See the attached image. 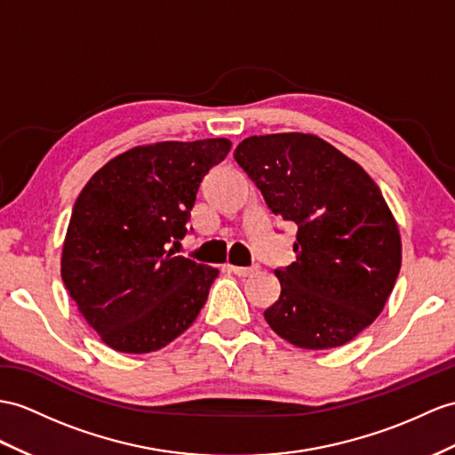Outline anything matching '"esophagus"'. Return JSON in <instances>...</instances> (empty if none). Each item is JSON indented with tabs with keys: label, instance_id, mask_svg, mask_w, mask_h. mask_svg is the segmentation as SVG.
<instances>
[{
	"label": "esophagus",
	"instance_id": "obj_1",
	"mask_svg": "<svg viewBox=\"0 0 455 455\" xmlns=\"http://www.w3.org/2000/svg\"><path fill=\"white\" fill-rule=\"evenodd\" d=\"M229 270L234 272L235 275H241V278H247V275L257 272V268H254V266H249V268H245V266H229Z\"/></svg>",
	"mask_w": 455,
	"mask_h": 455
}]
</instances>
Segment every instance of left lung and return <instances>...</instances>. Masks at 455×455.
Here are the masks:
<instances>
[{
	"label": "left lung",
	"instance_id": "left-lung-1",
	"mask_svg": "<svg viewBox=\"0 0 455 455\" xmlns=\"http://www.w3.org/2000/svg\"><path fill=\"white\" fill-rule=\"evenodd\" d=\"M275 216L297 226L295 262L266 323L297 347L331 349L374 323L402 266L395 220L371 175L305 132L249 137L234 152Z\"/></svg>",
	"mask_w": 455,
	"mask_h": 455
}]
</instances>
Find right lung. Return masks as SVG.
I'll return each instance as SVG.
<instances>
[{"instance_id":"right-lung-1","label":"right lung","mask_w":455,"mask_h":455,"mask_svg":"<svg viewBox=\"0 0 455 455\" xmlns=\"http://www.w3.org/2000/svg\"><path fill=\"white\" fill-rule=\"evenodd\" d=\"M228 139L135 147L98 170L73 206L61 278L106 346L150 353L189 328L218 270L177 257L204 175Z\"/></svg>"}]
</instances>
